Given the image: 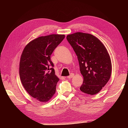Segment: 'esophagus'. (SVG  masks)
Listing matches in <instances>:
<instances>
[{
	"label": "esophagus",
	"instance_id": "1",
	"mask_svg": "<svg viewBox=\"0 0 128 128\" xmlns=\"http://www.w3.org/2000/svg\"><path fill=\"white\" fill-rule=\"evenodd\" d=\"M74 74H71L70 75H69V76H67V78H68V79H70V78H72V77H74Z\"/></svg>",
	"mask_w": 128,
	"mask_h": 128
}]
</instances>
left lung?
<instances>
[{
  "instance_id": "left-lung-1",
  "label": "left lung",
  "mask_w": 128,
  "mask_h": 128,
  "mask_svg": "<svg viewBox=\"0 0 128 128\" xmlns=\"http://www.w3.org/2000/svg\"><path fill=\"white\" fill-rule=\"evenodd\" d=\"M67 40L76 54L83 83L80 90L94 95L109 80L112 62L105 46L98 38L90 34L77 32L68 34Z\"/></svg>"
}]
</instances>
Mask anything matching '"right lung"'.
I'll return each instance as SVG.
<instances>
[{
  "instance_id": "add662e5",
  "label": "right lung",
  "mask_w": 128,
  "mask_h": 128,
  "mask_svg": "<svg viewBox=\"0 0 128 128\" xmlns=\"http://www.w3.org/2000/svg\"><path fill=\"white\" fill-rule=\"evenodd\" d=\"M64 34L41 36L27 44L19 65L22 84L29 94L42 102H47L55 94L59 78L55 74L51 55L63 40Z\"/></svg>"
}]
</instances>
